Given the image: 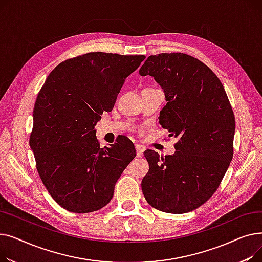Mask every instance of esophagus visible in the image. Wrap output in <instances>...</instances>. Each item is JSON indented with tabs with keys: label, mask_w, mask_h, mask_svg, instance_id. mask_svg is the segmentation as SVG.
I'll list each match as a JSON object with an SVG mask.
<instances>
[{
	"label": "esophagus",
	"mask_w": 262,
	"mask_h": 262,
	"mask_svg": "<svg viewBox=\"0 0 262 262\" xmlns=\"http://www.w3.org/2000/svg\"><path fill=\"white\" fill-rule=\"evenodd\" d=\"M136 156L137 158L143 157V148L140 145H136Z\"/></svg>",
	"instance_id": "obj_1"
}]
</instances>
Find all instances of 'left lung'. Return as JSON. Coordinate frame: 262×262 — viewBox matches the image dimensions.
Wrapping results in <instances>:
<instances>
[{
  "label": "left lung",
  "mask_w": 262,
  "mask_h": 262,
  "mask_svg": "<svg viewBox=\"0 0 262 262\" xmlns=\"http://www.w3.org/2000/svg\"><path fill=\"white\" fill-rule=\"evenodd\" d=\"M139 73L163 89L159 123L178 139L173 155L144 152V198L163 212L192 211L212 196L232 159L236 122L227 94L207 66L184 53L152 55Z\"/></svg>",
  "instance_id": "1"
}]
</instances>
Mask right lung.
<instances>
[{
	"instance_id": "right-lung-1",
	"label": "right lung",
	"mask_w": 262,
	"mask_h": 262,
	"mask_svg": "<svg viewBox=\"0 0 262 262\" xmlns=\"http://www.w3.org/2000/svg\"><path fill=\"white\" fill-rule=\"evenodd\" d=\"M144 58L87 53L59 63L40 89L30 146L41 181L63 209L87 213L103 208L135 158V146L124 137L100 147L94 126L114 108L124 81Z\"/></svg>"
}]
</instances>
